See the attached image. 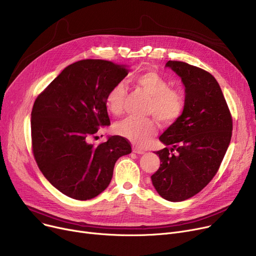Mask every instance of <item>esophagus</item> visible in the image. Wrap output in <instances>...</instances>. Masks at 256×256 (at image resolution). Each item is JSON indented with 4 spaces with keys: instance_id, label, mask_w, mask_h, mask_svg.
<instances>
[{
    "instance_id": "obj_1",
    "label": "esophagus",
    "mask_w": 256,
    "mask_h": 256,
    "mask_svg": "<svg viewBox=\"0 0 256 256\" xmlns=\"http://www.w3.org/2000/svg\"><path fill=\"white\" fill-rule=\"evenodd\" d=\"M132 150H134V152H136L138 154H143L145 152L144 150H142V148H140V147H137V146L132 147Z\"/></svg>"
}]
</instances>
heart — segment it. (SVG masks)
Masks as SVG:
<instances>
[{
    "label": "heart",
    "mask_w": 256,
    "mask_h": 256,
    "mask_svg": "<svg viewBox=\"0 0 256 256\" xmlns=\"http://www.w3.org/2000/svg\"><path fill=\"white\" fill-rule=\"evenodd\" d=\"M132 84L152 96L148 113L164 124H172L182 116L184 110V98L176 90L170 88L169 80L154 70L139 74L132 78ZM128 90L122 82L114 84L108 91L104 104L106 110L118 115L124 109ZM115 132L137 145H145L156 134V122L154 118L126 117L115 126Z\"/></svg>",
    "instance_id": "obj_1"
}]
</instances>
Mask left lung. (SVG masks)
<instances>
[{"label":"left lung","instance_id":"8db88e82","mask_svg":"<svg viewBox=\"0 0 256 256\" xmlns=\"http://www.w3.org/2000/svg\"><path fill=\"white\" fill-rule=\"evenodd\" d=\"M186 87L182 116L160 137L166 147L152 176L164 199L178 202L199 193L218 172L230 143L232 117L222 90L210 72L182 61H168Z\"/></svg>","mask_w":256,"mask_h":256}]
</instances>
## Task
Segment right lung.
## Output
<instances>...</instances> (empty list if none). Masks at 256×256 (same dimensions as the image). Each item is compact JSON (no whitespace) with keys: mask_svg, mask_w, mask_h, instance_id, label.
<instances>
[{"mask_svg":"<svg viewBox=\"0 0 256 256\" xmlns=\"http://www.w3.org/2000/svg\"><path fill=\"white\" fill-rule=\"evenodd\" d=\"M128 74L124 66L86 59L67 66L36 98L31 113L32 152L44 178L78 200L98 196L109 186L116 160L132 152L128 141L112 136L92 144L109 126L104 98Z\"/></svg>","mask_w":256,"mask_h":256,"instance_id":"obj_1","label":"right lung"}]
</instances>
